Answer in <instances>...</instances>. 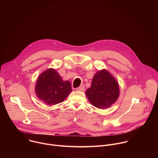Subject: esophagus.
<instances>
[{
    "label": "esophagus",
    "mask_w": 158,
    "mask_h": 158,
    "mask_svg": "<svg viewBox=\"0 0 158 158\" xmlns=\"http://www.w3.org/2000/svg\"><path fill=\"white\" fill-rule=\"evenodd\" d=\"M84 89H85V86H84V85H83V84L81 85V86H79V87L76 88V91H83Z\"/></svg>",
    "instance_id": "esophagus-1"
}]
</instances>
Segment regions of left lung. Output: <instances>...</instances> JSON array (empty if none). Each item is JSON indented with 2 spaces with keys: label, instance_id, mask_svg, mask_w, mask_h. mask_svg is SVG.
I'll return each instance as SVG.
<instances>
[{
  "label": "left lung",
  "instance_id": "left-lung-1",
  "mask_svg": "<svg viewBox=\"0 0 158 158\" xmlns=\"http://www.w3.org/2000/svg\"><path fill=\"white\" fill-rule=\"evenodd\" d=\"M85 94L94 106L99 109L107 108L119 97V85L107 71L102 70L94 75L91 86L86 90Z\"/></svg>",
  "mask_w": 158,
  "mask_h": 158
}]
</instances>
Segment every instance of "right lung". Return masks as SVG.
Masks as SVG:
<instances>
[{
    "label": "right lung",
    "instance_id": "right-lung-1",
    "mask_svg": "<svg viewBox=\"0 0 158 158\" xmlns=\"http://www.w3.org/2000/svg\"><path fill=\"white\" fill-rule=\"evenodd\" d=\"M73 91L68 81H63L60 75L53 69L40 74L37 81V96L48 105H55L65 100Z\"/></svg>",
    "mask_w": 158,
    "mask_h": 158
}]
</instances>
